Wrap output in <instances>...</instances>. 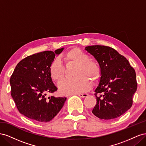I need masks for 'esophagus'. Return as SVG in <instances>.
Wrapping results in <instances>:
<instances>
[{
	"label": "esophagus",
	"instance_id": "esophagus-1",
	"mask_svg": "<svg viewBox=\"0 0 146 146\" xmlns=\"http://www.w3.org/2000/svg\"><path fill=\"white\" fill-rule=\"evenodd\" d=\"M77 96H80V98H86V97L88 96L87 94H77Z\"/></svg>",
	"mask_w": 146,
	"mask_h": 146
}]
</instances>
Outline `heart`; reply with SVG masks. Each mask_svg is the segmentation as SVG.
<instances>
[{
	"mask_svg": "<svg viewBox=\"0 0 146 146\" xmlns=\"http://www.w3.org/2000/svg\"><path fill=\"white\" fill-rule=\"evenodd\" d=\"M66 63H73L77 65L74 76L76 77L66 78L58 85L61 94L69 95L85 92L90 88L91 83L96 81L100 76V68L98 62L90 60L85 52L77 48L69 50L62 56ZM64 66L60 60L55 58L49 66L51 78L56 82L62 80L64 76Z\"/></svg>",
	"mask_w": 146,
	"mask_h": 146,
	"instance_id": "obj_1",
	"label": "heart"
}]
</instances>
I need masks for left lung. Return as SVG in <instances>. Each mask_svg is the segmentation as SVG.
I'll use <instances>...</instances> for the list:
<instances>
[{"instance_id": "left-lung-1", "label": "left lung", "mask_w": 146, "mask_h": 146, "mask_svg": "<svg viewBox=\"0 0 146 146\" xmlns=\"http://www.w3.org/2000/svg\"><path fill=\"white\" fill-rule=\"evenodd\" d=\"M100 68V81L94 92L97 104L92 113L100 119H113L129 110L137 89L136 73L125 57L105 46H87Z\"/></svg>"}]
</instances>
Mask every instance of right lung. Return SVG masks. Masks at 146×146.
Listing matches in <instances>:
<instances>
[{
    "mask_svg": "<svg viewBox=\"0 0 146 146\" xmlns=\"http://www.w3.org/2000/svg\"><path fill=\"white\" fill-rule=\"evenodd\" d=\"M64 47L26 57L17 64L10 79L11 96L19 111L38 122H49L63 107L66 98L47 97L57 90L49 73L55 55Z\"/></svg>",
    "mask_w": 146,
    "mask_h": 146,
    "instance_id": "obj_1",
    "label": "right lung"
}]
</instances>
